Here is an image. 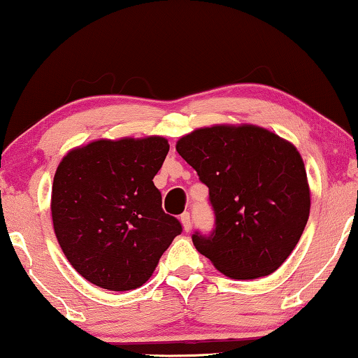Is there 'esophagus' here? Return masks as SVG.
<instances>
[{"label": "esophagus", "mask_w": 358, "mask_h": 358, "mask_svg": "<svg viewBox=\"0 0 358 358\" xmlns=\"http://www.w3.org/2000/svg\"><path fill=\"white\" fill-rule=\"evenodd\" d=\"M180 220H181V223H183L185 231H189L191 230V213L189 212H183L180 215Z\"/></svg>", "instance_id": "obj_1"}]
</instances>
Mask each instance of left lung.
Instances as JSON below:
<instances>
[{
  "label": "left lung",
  "instance_id": "left-lung-1",
  "mask_svg": "<svg viewBox=\"0 0 358 358\" xmlns=\"http://www.w3.org/2000/svg\"><path fill=\"white\" fill-rule=\"evenodd\" d=\"M177 151L209 188L213 228L194 231L202 255L234 280L266 276L289 257L310 213L301 154L264 128L218 125L181 138Z\"/></svg>",
  "mask_w": 358,
  "mask_h": 358
}]
</instances>
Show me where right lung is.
I'll list each match as a JSON object with an SVG mask.
<instances>
[{
	"mask_svg": "<svg viewBox=\"0 0 358 358\" xmlns=\"http://www.w3.org/2000/svg\"><path fill=\"white\" fill-rule=\"evenodd\" d=\"M167 152L165 138H125L93 141L62 159L52 181V225L85 280L109 291L136 289L183 231L164 212L152 181Z\"/></svg>",
	"mask_w": 358,
	"mask_h": 358,
	"instance_id": "1",
	"label": "right lung"
}]
</instances>
